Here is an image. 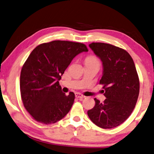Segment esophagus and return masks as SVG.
Returning a JSON list of instances; mask_svg holds the SVG:
<instances>
[{
  "mask_svg": "<svg viewBox=\"0 0 154 154\" xmlns=\"http://www.w3.org/2000/svg\"><path fill=\"white\" fill-rule=\"evenodd\" d=\"M75 97H76V98L79 99L80 100H82L83 99L85 98V96H84V95L80 94V93H76L75 94Z\"/></svg>",
  "mask_w": 154,
  "mask_h": 154,
  "instance_id": "1",
  "label": "esophagus"
}]
</instances>
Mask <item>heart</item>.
I'll return each mask as SVG.
<instances>
[{"label":"heart","instance_id":"obj_1","mask_svg":"<svg viewBox=\"0 0 154 154\" xmlns=\"http://www.w3.org/2000/svg\"><path fill=\"white\" fill-rule=\"evenodd\" d=\"M85 62H86V64H95V65L99 66H100V64H101V62H100V60H99V58L94 55L88 56V57L86 58V60H85Z\"/></svg>","mask_w":154,"mask_h":154}]
</instances>
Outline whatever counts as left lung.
<instances>
[{
	"mask_svg": "<svg viewBox=\"0 0 154 154\" xmlns=\"http://www.w3.org/2000/svg\"><path fill=\"white\" fill-rule=\"evenodd\" d=\"M89 46L103 64L99 84L103 85L102 92L106 99L101 103L95 98V106L88 115L99 128H116L128 119L137 102L140 82L135 64L121 48L102 42H92Z\"/></svg>",
	"mask_w": 154,
	"mask_h": 154,
	"instance_id": "8db88e82",
	"label": "left lung"
}]
</instances>
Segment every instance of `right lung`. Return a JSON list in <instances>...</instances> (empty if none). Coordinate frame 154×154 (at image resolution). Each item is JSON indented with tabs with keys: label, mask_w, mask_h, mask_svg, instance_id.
Listing matches in <instances>:
<instances>
[{
	"label": "right lung",
	"mask_w": 154,
	"mask_h": 154,
	"mask_svg": "<svg viewBox=\"0 0 154 154\" xmlns=\"http://www.w3.org/2000/svg\"><path fill=\"white\" fill-rule=\"evenodd\" d=\"M88 51L84 44L55 40L34 48L20 72L22 101L32 118L49 125L64 118L74 103L75 94L66 96L59 81L73 58Z\"/></svg>",
	"instance_id": "add662e5"
}]
</instances>
